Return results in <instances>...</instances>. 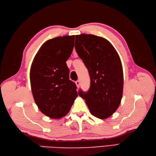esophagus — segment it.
Returning a JSON list of instances; mask_svg holds the SVG:
<instances>
[{
  "mask_svg": "<svg viewBox=\"0 0 156 156\" xmlns=\"http://www.w3.org/2000/svg\"><path fill=\"white\" fill-rule=\"evenodd\" d=\"M75 84H76L77 87L79 88V85H80V81H75Z\"/></svg>",
  "mask_w": 156,
  "mask_h": 156,
  "instance_id": "obj_1",
  "label": "esophagus"
}]
</instances>
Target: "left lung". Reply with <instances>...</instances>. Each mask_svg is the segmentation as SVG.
Listing matches in <instances>:
<instances>
[{"instance_id":"obj_1","label":"left lung","mask_w":156,"mask_h":156,"mask_svg":"<svg viewBox=\"0 0 156 156\" xmlns=\"http://www.w3.org/2000/svg\"><path fill=\"white\" fill-rule=\"evenodd\" d=\"M75 50L88 70L90 86L79 95L86 101L91 114L100 119L111 116L119 108L123 94V69L119 55L102 37L75 36Z\"/></svg>"}]
</instances>
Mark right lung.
Listing matches in <instances>:
<instances>
[{
	"mask_svg": "<svg viewBox=\"0 0 156 156\" xmlns=\"http://www.w3.org/2000/svg\"><path fill=\"white\" fill-rule=\"evenodd\" d=\"M75 36L49 40L41 45L30 71L31 89L40 111L51 119L66 115L77 97L76 84L70 81L66 60L74 47Z\"/></svg>",
	"mask_w": 156,
	"mask_h": 156,
	"instance_id": "obj_1",
	"label": "right lung"
}]
</instances>
